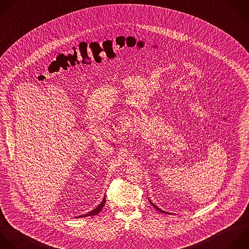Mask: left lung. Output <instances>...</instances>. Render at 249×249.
Segmentation results:
<instances>
[{"label": "left lung", "mask_w": 249, "mask_h": 249, "mask_svg": "<svg viewBox=\"0 0 249 249\" xmlns=\"http://www.w3.org/2000/svg\"><path fill=\"white\" fill-rule=\"evenodd\" d=\"M149 202H150V204H151V205H152V206H153V207H154V208H155V209H157V210H158V211H160V212H162V213H166V212H165V211H162V210H161V209H159V208H158V207H157V206H156V205H154V204H153V203H152V202H151V201H150V200H149Z\"/></svg>", "instance_id": "left-lung-1"}]
</instances>
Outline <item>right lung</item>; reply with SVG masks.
<instances>
[{
  "mask_svg": "<svg viewBox=\"0 0 249 249\" xmlns=\"http://www.w3.org/2000/svg\"><path fill=\"white\" fill-rule=\"evenodd\" d=\"M106 202H107V200H106V196H105V198L103 199V201H102V203L97 207V208H95L94 210H92V211H90L89 213H87V214H84V215H80L79 217H81V218H83V217H87V216H95V215H97V214H99L100 212H101V210L104 208V206H105V204H106Z\"/></svg>",
  "mask_w": 249,
  "mask_h": 249,
  "instance_id": "right-lung-1",
  "label": "right lung"
}]
</instances>
